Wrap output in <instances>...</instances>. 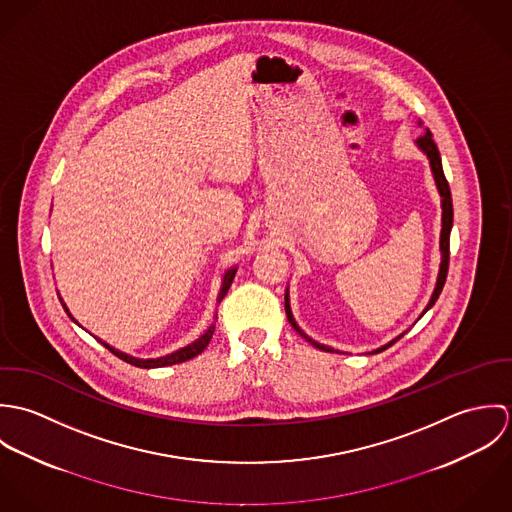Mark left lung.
<instances>
[{"instance_id":"obj_1","label":"left lung","mask_w":512,"mask_h":512,"mask_svg":"<svg viewBox=\"0 0 512 512\" xmlns=\"http://www.w3.org/2000/svg\"><path fill=\"white\" fill-rule=\"evenodd\" d=\"M416 144L418 147L428 155V159H430V167H432V173H434V179H436V185H438L439 195H441V236H439V250H441V264H439V274H438V282H436V290L432 293V299H430V303H428V307L424 309V313L438 301L439 293L443 290V284H445V278H447V268H449V232H451V226H453V205H451V191H449V183H447V179H445V175H443V167H441V157H439V149L436 146V142H434V138H432V134H430V130H426V134L424 136H420L418 140H416ZM422 313V315H424ZM286 315H288V321L292 323L293 329L305 339V341H309L315 349H321V351H327V353H337L335 349H331V347H327V345H321V343H317V341H313L311 337H307L299 327H297V323H295V319H293L292 315V307H290V295L286 292ZM420 315V317H422ZM400 337H404V333L400 335ZM400 337H396L394 341H390L388 345H384V347H380V349H376V351H372V353H380V351H384V349H388L390 345H394Z\"/></svg>"}]
</instances>
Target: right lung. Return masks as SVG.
Segmentation results:
<instances>
[{
  "label": "right lung",
  "mask_w": 512,
  "mask_h": 512,
  "mask_svg": "<svg viewBox=\"0 0 512 512\" xmlns=\"http://www.w3.org/2000/svg\"><path fill=\"white\" fill-rule=\"evenodd\" d=\"M234 274H236V268H232V270H228L226 274H224V280H222V288H220L219 293V301L226 295L228 292V288H230V284H232V280H234ZM63 307H65V311L69 313V309H67V305L63 303ZM69 317L73 319V315L69 313ZM213 333H215V325H211L197 341H193L191 345H187V347H183V349H179V351H175V353H171V355H165V357H159V359H136V357H130V355H126V353H120V351H116L114 347H110V345H106V343H102L108 351H112L118 359H122V361H126V363H130V365L140 366V368H159V366H169V365H179V363H185V361H191L193 357H197V355H201L205 349H207V345L211 343V339H213Z\"/></svg>",
  "instance_id": "right-lung-1"
}]
</instances>
